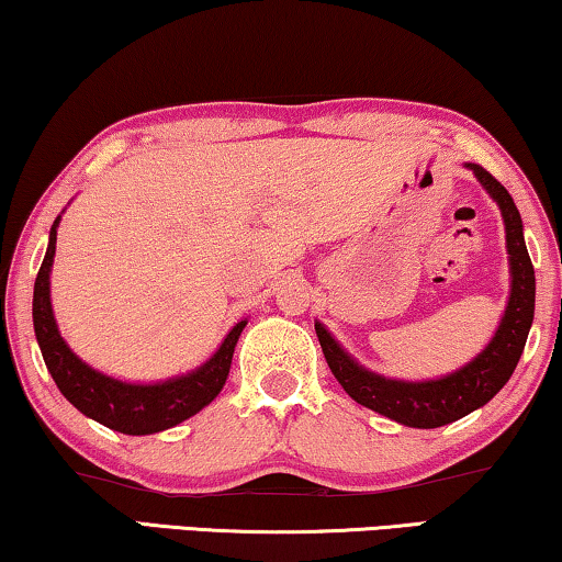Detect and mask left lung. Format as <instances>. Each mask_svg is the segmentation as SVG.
Wrapping results in <instances>:
<instances>
[{
  "mask_svg": "<svg viewBox=\"0 0 562 562\" xmlns=\"http://www.w3.org/2000/svg\"><path fill=\"white\" fill-rule=\"evenodd\" d=\"M467 166L502 209L509 270H513L509 303L490 346L472 363L459 368L457 373L443 375L439 381L406 383L366 371L335 342L333 335L321 323H315L325 361H328L333 375L346 389L348 396L361 406L371 408V412H379L404 426H414V429H437V426L457 422V418L487 404L509 381L517 361H520L535 315V270L525 247L520 212H517L513 196L507 194V189L495 176L476 164Z\"/></svg>",
  "mask_w": 562,
  "mask_h": 562,
  "instance_id": "1",
  "label": "left lung"
}]
</instances>
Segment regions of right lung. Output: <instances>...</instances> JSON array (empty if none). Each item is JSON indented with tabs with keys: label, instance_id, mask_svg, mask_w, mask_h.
Here are the masks:
<instances>
[{
	"label": "right lung",
	"instance_id": "obj_1",
	"mask_svg": "<svg viewBox=\"0 0 562 562\" xmlns=\"http://www.w3.org/2000/svg\"><path fill=\"white\" fill-rule=\"evenodd\" d=\"M57 224H60V216L49 229L47 255L42 259L35 280L32 317H35V335L42 358H45L47 371L53 373L63 396L80 414L95 418L98 424L113 431L131 434V437L171 429V426L187 422L189 416L199 414L206 404H212L227 381L234 346H237L239 333L245 330L247 321L234 325L220 350L194 373L181 375V379L140 386V383H123L93 371L65 346L60 333H57L53 305H49V267H53L55 257Z\"/></svg>",
	"mask_w": 562,
	"mask_h": 562
}]
</instances>
